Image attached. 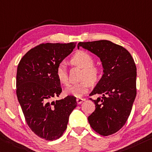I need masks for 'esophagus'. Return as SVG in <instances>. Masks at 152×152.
<instances>
[{"label": "esophagus", "mask_w": 152, "mask_h": 152, "mask_svg": "<svg viewBox=\"0 0 152 152\" xmlns=\"http://www.w3.org/2000/svg\"><path fill=\"white\" fill-rule=\"evenodd\" d=\"M84 101H85V99H83V98H78L76 99V102L78 104H80V103H83Z\"/></svg>", "instance_id": "1"}]
</instances>
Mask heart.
I'll list each match as a JSON object with an SVG mask.
<instances>
[{"instance_id":"obj_1","label":"heart","mask_w":152,"mask_h":152,"mask_svg":"<svg viewBox=\"0 0 152 152\" xmlns=\"http://www.w3.org/2000/svg\"><path fill=\"white\" fill-rule=\"evenodd\" d=\"M72 63L83 69V73L80 83L71 85L65 89L64 93L67 95L76 97H81L88 92L91 84H95L102 77V70L99 67L94 66V59L88 53L78 51L72 57ZM56 76L60 83L66 85L68 83L66 66L65 63L59 64L56 69Z\"/></svg>"}]
</instances>
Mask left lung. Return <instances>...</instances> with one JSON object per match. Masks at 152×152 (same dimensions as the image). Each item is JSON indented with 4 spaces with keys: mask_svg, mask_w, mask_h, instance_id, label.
Listing matches in <instances>:
<instances>
[{
    "mask_svg": "<svg viewBox=\"0 0 152 152\" xmlns=\"http://www.w3.org/2000/svg\"><path fill=\"white\" fill-rule=\"evenodd\" d=\"M100 59L103 74L90 95H97L95 110L88 117L92 129L101 135L118 131L126 123L135 99L137 67L130 53L109 40L80 42L79 47Z\"/></svg>",
    "mask_w": 152,
    "mask_h": 152,
    "instance_id": "obj_1",
    "label": "left lung"
}]
</instances>
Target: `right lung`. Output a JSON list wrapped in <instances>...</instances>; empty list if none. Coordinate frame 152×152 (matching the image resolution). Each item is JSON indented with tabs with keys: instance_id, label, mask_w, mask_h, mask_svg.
Returning <instances> with one entry per match:
<instances>
[{
	"instance_id": "add662e5",
	"label": "right lung",
	"mask_w": 152,
	"mask_h": 152,
	"mask_svg": "<svg viewBox=\"0 0 152 152\" xmlns=\"http://www.w3.org/2000/svg\"><path fill=\"white\" fill-rule=\"evenodd\" d=\"M75 43H45L30 49L18 66L16 93L30 129L45 140L59 138L67 129L76 99L67 96L52 101L61 93L57 66L71 53Z\"/></svg>"
}]
</instances>
